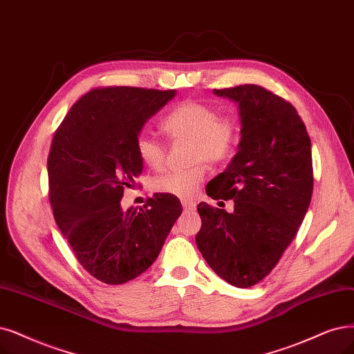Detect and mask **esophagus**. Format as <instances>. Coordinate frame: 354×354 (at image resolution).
<instances>
[{
	"label": "esophagus",
	"instance_id": "1",
	"mask_svg": "<svg viewBox=\"0 0 354 354\" xmlns=\"http://www.w3.org/2000/svg\"><path fill=\"white\" fill-rule=\"evenodd\" d=\"M182 207H184L185 210H192V208L195 207V203H192V201H182Z\"/></svg>",
	"mask_w": 354,
	"mask_h": 354
}]
</instances>
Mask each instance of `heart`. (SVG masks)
I'll use <instances>...</instances> for the list:
<instances>
[{
	"mask_svg": "<svg viewBox=\"0 0 354 354\" xmlns=\"http://www.w3.org/2000/svg\"><path fill=\"white\" fill-rule=\"evenodd\" d=\"M163 128L172 138L191 141V163L225 162L239 140V125L233 118H220L218 109L213 104L197 100L178 104L163 120ZM137 151L142 163L151 169H160L165 163L163 144L149 133L138 136ZM203 178L204 166L198 165L184 170H170L156 178L153 187L160 194L192 200Z\"/></svg>",
	"mask_w": 354,
	"mask_h": 354,
	"instance_id": "obj_1",
	"label": "heart"
}]
</instances>
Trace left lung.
<instances>
[{
    "mask_svg": "<svg viewBox=\"0 0 354 354\" xmlns=\"http://www.w3.org/2000/svg\"><path fill=\"white\" fill-rule=\"evenodd\" d=\"M236 103L238 151L208 182L213 200H233L227 213L200 203L195 236L207 264L232 286L251 287L277 266L302 225L312 198L310 138L289 102L264 87L213 90Z\"/></svg>",
    "mask_w": 354,
    "mask_h": 354,
    "instance_id": "obj_1",
    "label": "left lung"
}]
</instances>
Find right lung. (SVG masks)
<instances>
[{"label": "right lung", "instance_id": "right-lung-1", "mask_svg": "<svg viewBox=\"0 0 354 354\" xmlns=\"http://www.w3.org/2000/svg\"><path fill=\"white\" fill-rule=\"evenodd\" d=\"M176 90L96 88L65 115L48 157L49 198L64 238L86 271L122 284L146 271L182 213L174 195L122 210L124 188L142 172L137 138Z\"/></svg>", "mask_w": 354, "mask_h": 354}]
</instances>
